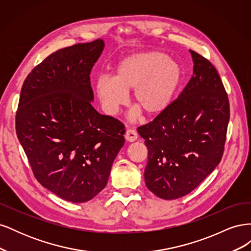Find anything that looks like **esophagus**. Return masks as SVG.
Listing matches in <instances>:
<instances>
[{"label":"esophagus","instance_id":"1","mask_svg":"<svg viewBox=\"0 0 251 251\" xmlns=\"http://www.w3.org/2000/svg\"><path fill=\"white\" fill-rule=\"evenodd\" d=\"M125 137H126V139L127 141L133 142V141H135L136 139L138 138V134H137V132H136L135 130H132V128H130V130H126Z\"/></svg>","mask_w":251,"mask_h":251}]
</instances>
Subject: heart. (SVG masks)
Listing matches in <instances>:
<instances>
[{"label": "heart", "mask_w": 251, "mask_h": 251, "mask_svg": "<svg viewBox=\"0 0 251 251\" xmlns=\"http://www.w3.org/2000/svg\"><path fill=\"white\" fill-rule=\"evenodd\" d=\"M182 80L181 66L161 51L133 53L115 68L114 77L101 75L95 82L98 98L104 111L114 115L127 102H133L147 116L162 114L173 102Z\"/></svg>", "instance_id": "1"}]
</instances>
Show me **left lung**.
Segmentation results:
<instances>
[{
  "mask_svg": "<svg viewBox=\"0 0 251 251\" xmlns=\"http://www.w3.org/2000/svg\"><path fill=\"white\" fill-rule=\"evenodd\" d=\"M194 74L170 107L137 131L146 140V185L164 200L181 198L216 169L223 156L229 100L216 68L189 50Z\"/></svg>",
  "mask_w": 251,
  "mask_h": 251,
  "instance_id": "8db88e82",
  "label": "left lung"
}]
</instances>
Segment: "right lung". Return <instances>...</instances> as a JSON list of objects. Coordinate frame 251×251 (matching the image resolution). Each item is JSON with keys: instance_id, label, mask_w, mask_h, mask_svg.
<instances>
[{"instance_id": "right-lung-1", "label": "right lung", "mask_w": 251, "mask_h": 251, "mask_svg": "<svg viewBox=\"0 0 251 251\" xmlns=\"http://www.w3.org/2000/svg\"><path fill=\"white\" fill-rule=\"evenodd\" d=\"M103 47L98 39L53 52L21 90L16 130L34 177L73 203L102 191L125 144V126L91 104L90 73Z\"/></svg>"}]
</instances>
